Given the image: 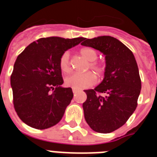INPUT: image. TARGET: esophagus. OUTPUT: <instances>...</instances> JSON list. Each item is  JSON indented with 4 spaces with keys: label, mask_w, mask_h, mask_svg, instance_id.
Wrapping results in <instances>:
<instances>
[{
    "label": "esophagus",
    "mask_w": 157,
    "mask_h": 157,
    "mask_svg": "<svg viewBox=\"0 0 157 157\" xmlns=\"http://www.w3.org/2000/svg\"><path fill=\"white\" fill-rule=\"evenodd\" d=\"M77 92H78V90L75 89V88H73V93H74V94H76V93H77Z\"/></svg>",
    "instance_id": "34e87169"
}]
</instances>
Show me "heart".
<instances>
[{
    "instance_id": "b5f03b06",
    "label": "heart",
    "mask_w": 157,
    "mask_h": 157,
    "mask_svg": "<svg viewBox=\"0 0 157 157\" xmlns=\"http://www.w3.org/2000/svg\"><path fill=\"white\" fill-rule=\"evenodd\" d=\"M80 54L83 57L88 60L90 63L91 69H94L95 73L98 74H101L104 70L103 66L101 65L94 62V61L97 58V53L95 50L91 48H84L80 50ZM60 68L64 73H68L70 70V65H69V52H65L62 54L59 60ZM96 81V77L92 72H86L84 73H73L68 76L65 78V84L66 85L75 89H82V88H88L92 86Z\"/></svg>"
}]
</instances>
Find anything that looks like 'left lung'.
<instances>
[{"label":"left lung","mask_w":157,"mask_h":157,"mask_svg":"<svg viewBox=\"0 0 157 157\" xmlns=\"http://www.w3.org/2000/svg\"><path fill=\"white\" fill-rule=\"evenodd\" d=\"M81 45L103 53L106 61L103 81L84 90V118L94 131L111 133L126 123L137 106L141 81L137 62L131 50L111 36L84 39Z\"/></svg>","instance_id":"8db88e82"}]
</instances>
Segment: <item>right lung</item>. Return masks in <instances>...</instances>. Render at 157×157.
<instances>
[{"label": "right lung", "mask_w": 157, "mask_h": 157, "mask_svg": "<svg viewBox=\"0 0 157 157\" xmlns=\"http://www.w3.org/2000/svg\"><path fill=\"white\" fill-rule=\"evenodd\" d=\"M84 39L42 38L17 57L11 76L13 104L28 126L45 129L61 121L73 94L71 88L62 86L59 60L63 53Z\"/></svg>", "instance_id": "obj_1"}]
</instances>
